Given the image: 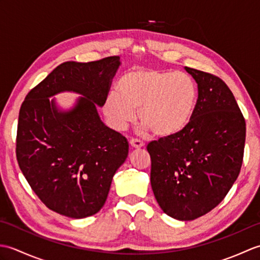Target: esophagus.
Listing matches in <instances>:
<instances>
[{
  "instance_id": "esophagus-1",
  "label": "esophagus",
  "mask_w": 260,
  "mask_h": 260,
  "mask_svg": "<svg viewBox=\"0 0 260 260\" xmlns=\"http://www.w3.org/2000/svg\"><path fill=\"white\" fill-rule=\"evenodd\" d=\"M129 144H131L132 147H134V148H141V147L144 146V143H143L140 140H137V139H132L129 141Z\"/></svg>"
}]
</instances>
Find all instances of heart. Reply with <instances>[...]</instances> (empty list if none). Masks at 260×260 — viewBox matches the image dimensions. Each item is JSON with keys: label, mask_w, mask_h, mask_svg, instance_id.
I'll use <instances>...</instances> for the list:
<instances>
[{"label": "heart", "mask_w": 260, "mask_h": 260, "mask_svg": "<svg viewBox=\"0 0 260 260\" xmlns=\"http://www.w3.org/2000/svg\"><path fill=\"white\" fill-rule=\"evenodd\" d=\"M117 91L107 93L104 114L116 131H124L139 117L152 133L168 137L189 125L198 103V85L191 76L154 68L125 74Z\"/></svg>", "instance_id": "b5f03b06"}]
</instances>
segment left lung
Instances as JSON below:
<instances>
[{
	"label": "left lung",
	"mask_w": 260,
	"mask_h": 260,
	"mask_svg": "<svg viewBox=\"0 0 260 260\" xmlns=\"http://www.w3.org/2000/svg\"><path fill=\"white\" fill-rule=\"evenodd\" d=\"M198 84L194 114L180 133L147 144L151 185L170 217L189 221L221 202L240 173L246 121L229 87L212 74L185 67Z\"/></svg>",
	"instance_id": "1"
}]
</instances>
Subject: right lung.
Masks as SVG:
<instances>
[{"label":"right lung","instance_id":"add662e5","mask_svg":"<svg viewBox=\"0 0 260 260\" xmlns=\"http://www.w3.org/2000/svg\"><path fill=\"white\" fill-rule=\"evenodd\" d=\"M119 57L67 61L53 69L22 103L16 159L38 198L52 211L81 219L106 201L116 171L128 155V142L99 118ZM76 91L84 98L74 110L59 112L49 96Z\"/></svg>","mask_w":260,"mask_h":260}]
</instances>
